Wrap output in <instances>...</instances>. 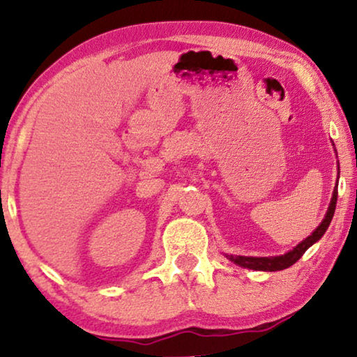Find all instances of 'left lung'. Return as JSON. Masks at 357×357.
I'll use <instances>...</instances> for the list:
<instances>
[{"instance_id":"1","label":"left lung","mask_w":357,"mask_h":357,"mask_svg":"<svg viewBox=\"0 0 357 357\" xmlns=\"http://www.w3.org/2000/svg\"><path fill=\"white\" fill-rule=\"evenodd\" d=\"M336 198H338V188L335 187L333 197H331V203L328 206V211H326L324 221H321L320 226L317 227L315 231L305 238V241H302L299 245H296L291 252L284 253V255H280V257H241V255L234 257V255H227V258L231 261L236 263V265L248 268V270H257V271L286 270V268L294 265V263L299 260L302 255H304L307 248L314 245L317 241H320L321 236H324V234L326 232V229H328L331 219H333L335 208H336Z\"/></svg>"}]
</instances>
